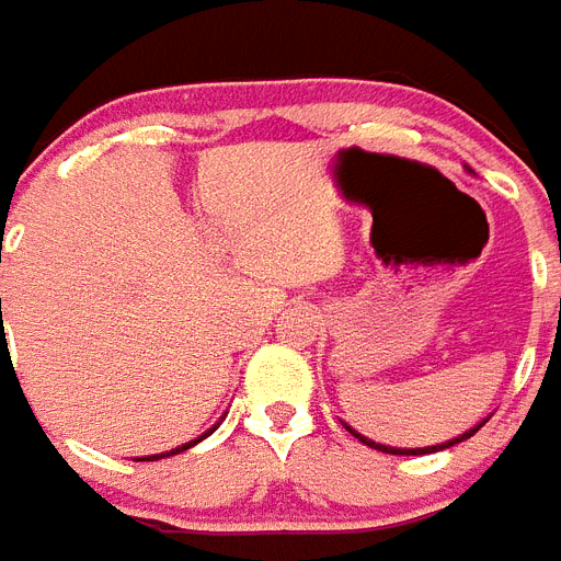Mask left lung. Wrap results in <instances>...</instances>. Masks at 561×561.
Listing matches in <instances>:
<instances>
[{
    "mask_svg": "<svg viewBox=\"0 0 561 561\" xmlns=\"http://www.w3.org/2000/svg\"><path fill=\"white\" fill-rule=\"evenodd\" d=\"M480 427H483V422H480L478 427H471V431H466V434H462V436H454L451 443H443V445H427V448H387V445H378V443H373V439H367V436H360L358 431H352L350 425H346V431H350V434L355 436V439H360V443H367L369 448H375V451H383V454H434V451H443V448H451V445L462 443V439H469V436L478 434Z\"/></svg>",
    "mask_w": 561,
    "mask_h": 561,
    "instance_id": "obj_1",
    "label": "left lung"
}]
</instances>
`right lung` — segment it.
I'll list each match as a JSON object with an SVG mask.
<instances>
[{"instance_id": "add662e5", "label": "right lung", "mask_w": 561, "mask_h": 561, "mask_svg": "<svg viewBox=\"0 0 561 561\" xmlns=\"http://www.w3.org/2000/svg\"><path fill=\"white\" fill-rule=\"evenodd\" d=\"M0 302H2V299H0ZM215 427H218V425H215ZM215 427H211V431H215ZM211 431H209V434H211ZM209 434H203L201 439H206V436H209ZM201 439H194V443H186V445H183V448H171V451H165V454H153V457H142V460H162V457H171V454L186 451V448H192V445H197V443H201Z\"/></svg>"}]
</instances>
